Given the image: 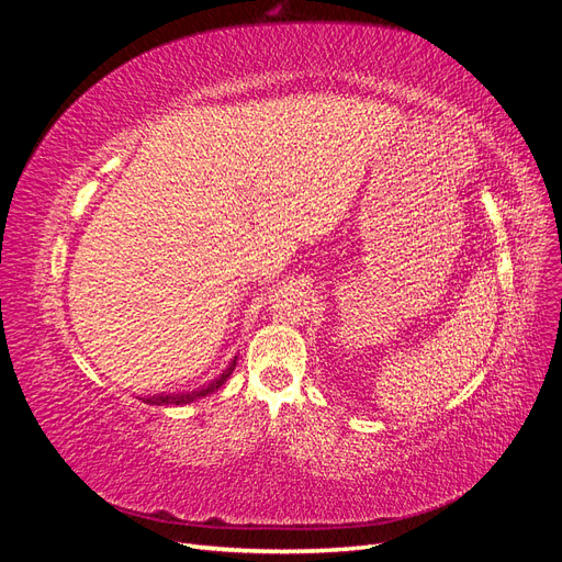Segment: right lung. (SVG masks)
Instances as JSON below:
<instances>
[{
  "mask_svg": "<svg viewBox=\"0 0 562 562\" xmlns=\"http://www.w3.org/2000/svg\"><path fill=\"white\" fill-rule=\"evenodd\" d=\"M236 359H239V356H234V361L223 370V375H220L217 380H213L209 386L196 389V391H182V394H159V396L147 398V403L149 405H187V403H194V401H199L203 396H209V394H213V391H217L220 386H223L229 380V375H232L234 368H236Z\"/></svg>",
  "mask_w": 562,
  "mask_h": 562,
  "instance_id": "add662e5",
  "label": "right lung"
}]
</instances>
